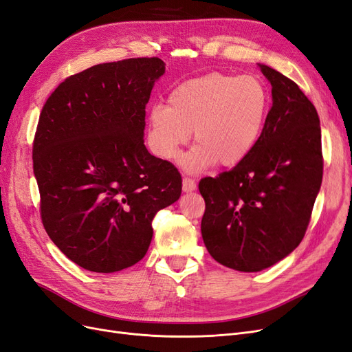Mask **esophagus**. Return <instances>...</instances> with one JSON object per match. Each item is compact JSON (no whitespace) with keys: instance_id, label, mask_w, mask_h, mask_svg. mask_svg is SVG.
<instances>
[{"instance_id":"obj_1","label":"esophagus","mask_w":352,"mask_h":352,"mask_svg":"<svg viewBox=\"0 0 352 352\" xmlns=\"http://www.w3.org/2000/svg\"><path fill=\"white\" fill-rule=\"evenodd\" d=\"M196 181L192 179V178H190V177H184L183 178V190L186 191V192H188V191H192V190H196Z\"/></svg>"}]
</instances>
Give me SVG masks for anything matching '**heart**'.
Returning <instances> with one entry per match:
<instances>
[{
  "instance_id": "obj_1",
  "label": "heart",
  "mask_w": 352,
  "mask_h": 352,
  "mask_svg": "<svg viewBox=\"0 0 352 352\" xmlns=\"http://www.w3.org/2000/svg\"><path fill=\"white\" fill-rule=\"evenodd\" d=\"M166 102L153 105L147 117L152 149L173 161L192 130L197 144L183 164L200 171L213 162L234 166L245 160L262 138L272 96L258 76L210 73L178 85Z\"/></svg>"
}]
</instances>
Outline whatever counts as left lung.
I'll return each mask as SVG.
<instances>
[{
  "label": "left lung",
  "mask_w": 352,
  "mask_h": 352,
  "mask_svg": "<svg viewBox=\"0 0 352 352\" xmlns=\"http://www.w3.org/2000/svg\"><path fill=\"white\" fill-rule=\"evenodd\" d=\"M272 85L262 138L245 160L200 179L201 236L210 256L240 272L278 263L301 243L323 177L320 120L296 82L260 64Z\"/></svg>",
  "instance_id": "8db88e82"
}]
</instances>
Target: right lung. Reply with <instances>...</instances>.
Segmentation results:
<instances>
[{
    "label": "right lung",
    "instance_id": "1",
    "mask_svg": "<svg viewBox=\"0 0 352 352\" xmlns=\"http://www.w3.org/2000/svg\"><path fill=\"white\" fill-rule=\"evenodd\" d=\"M156 56L98 64L67 77L45 102L33 139L41 218L80 267L112 274L142 260L152 221L181 196V175L147 152L143 130Z\"/></svg>",
    "mask_w": 352,
    "mask_h": 352
}]
</instances>
